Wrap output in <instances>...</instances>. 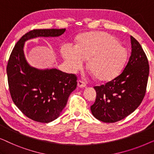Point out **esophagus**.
Returning a JSON list of instances; mask_svg holds the SVG:
<instances>
[{
	"mask_svg": "<svg viewBox=\"0 0 154 154\" xmlns=\"http://www.w3.org/2000/svg\"><path fill=\"white\" fill-rule=\"evenodd\" d=\"M78 86L81 88H83L86 87V84L85 83V82H83V81L79 80V81H78Z\"/></svg>",
	"mask_w": 154,
	"mask_h": 154,
	"instance_id": "obj_1",
	"label": "esophagus"
}]
</instances>
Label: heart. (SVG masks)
<instances>
[{"instance_id": "1", "label": "heart", "mask_w": 154, "mask_h": 154, "mask_svg": "<svg viewBox=\"0 0 154 154\" xmlns=\"http://www.w3.org/2000/svg\"><path fill=\"white\" fill-rule=\"evenodd\" d=\"M62 55L73 71L79 70L83 60L100 81L108 82L116 78L125 67L128 51L117 38L105 32H88L79 35L75 47L65 45Z\"/></svg>"}]
</instances>
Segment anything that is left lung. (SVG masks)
<instances>
[{"label": "left lung", "instance_id": "8db88e82", "mask_svg": "<svg viewBox=\"0 0 154 154\" xmlns=\"http://www.w3.org/2000/svg\"><path fill=\"white\" fill-rule=\"evenodd\" d=\"M130 41L131 54L122 73L105 85L94 87L97 97L90 109L97 119L104 123L125 119L140 106L146 93L148 60L140 43L132 36Z\"/></svg>", "mask_w": 154, "mask_h": 154}]
</instances>
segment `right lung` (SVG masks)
<instances>
[{"mask_svg": "<svg viewBox=\"0 0 154 154\" xmlns=\"http://www.w3.org/2000/svg\"><path fill=\"white\" fill-rule=\"evenodd\" d=\"M66 29H33L14 45L7 65L9 90L14 104L33 121L50 123L60 116L70 94L76 88L77 77L57 69L31 66L24 54V43L37 37H57Z\"/></svg>", "mask_w": 154, "mask_h": 154, "instance_id": "right-lung-1", "label": "right lung"}]
</instances>
